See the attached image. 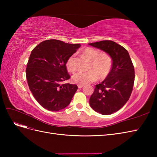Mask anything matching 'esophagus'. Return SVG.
Masks as SVG:
<instances>
[{
  "instance_id": "obj_1",
  "label": "esophagus",
  "mask_w": 157,
  "mask_h": 157,
  "mask_svg": "<svg viewBox=\"0 0 157 157\" xmlns=\"http://www.w3.org/2000/svg\"><path fill=\"white\" fill-rule=\"evenodd\" d=\"M84 84H78V88H82V87H84Z\"/></svg>"
}]
</instances>
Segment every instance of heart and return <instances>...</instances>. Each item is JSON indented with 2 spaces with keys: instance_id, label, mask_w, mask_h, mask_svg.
Listing matches in <instances>:
<instances>
[{
  "instance_id": "b5f03b06",
  "label": "heart",
  "mask_w": 157,
  "mask_h": 157,
  "mask_svg": "<svg viewBox=\"0 0 157 157\" xmlns=\"http://www.w3.org/2000/svg\"><path fill=\"white\" fill-rule=\"evenodd\" d=\"M83 54L91 61L90 70L87 72H78L72 77L73 81L78 84H86L96 81L98 77L105 79L110 74L113 67V59L110 55L101 53L100 51L91 47H86L82 51ZM66 67L70 73L77 71L75 54L71 55L66 61Z\"/></svg>"
}]
</instances>
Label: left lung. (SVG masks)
<instances>
[{"label": "left lung", "instance_id": "1", "mask_svg": "<svg viewBox=\"0 0 157 157\" xmlns=\"http://www.w3.org/2000/svg\"><path fill=\"white\" fill-rule=\"evenodd\" d=\"M110 55L113 67L110 74L96 85L90 98V105L95 111L108 115L119 110L129 99L135 79L134 67L128 51L112 40L90 43Z\"/></svg>", "mask_w": 157, "mask_h": 157}]
</instances>
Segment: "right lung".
I'll return each mask as SVG.
<instances>
[{
	"instance_id": "right-lung-1",
	"label": "right lung",
	"mask_w": 157,
	"mask_h": 157,
	"mask_svg": "<svg viewBox=\"0 0 157 157\" xmlns=\"http://www.w3.org/2000/svg\"><path fill=\"white\" fill-rule=\"evenodd\" d=\"M80 46L50 39L32 50L26 68L27 83L37 102L47 110L58 111L65 108L77 90L76 84L63 82L71 77L66 61Z\"/></svg>"
}]
</instances>
